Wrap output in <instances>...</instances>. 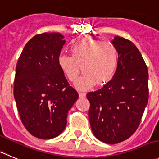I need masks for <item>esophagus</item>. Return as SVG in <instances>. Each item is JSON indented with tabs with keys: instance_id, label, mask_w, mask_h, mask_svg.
Segmentation results:
<instances>
[{
	"instance_id": "esophagus-1",
	"label": "esophagus",
	"mask_w": 159,
	"mask_h": 159,
	"mask_svg": "<svg viewBox=\"0 0 159 159\" xmlns=\"http://www.w3.org/2000/svg\"><path fill=\"white\" fill-rule=\"evenodd\" d=\"M78 94H79V96L81 98H83V97H84V96H86V93H83V92H79V93H78Z\"/></svg>"
}]
</instances>
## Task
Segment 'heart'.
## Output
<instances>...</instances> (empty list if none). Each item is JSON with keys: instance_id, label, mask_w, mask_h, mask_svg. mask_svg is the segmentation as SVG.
I'll return each mask as SVG.
<instances>
[{"instance_id": "obj_1", "label": "heart", "mask_w": 159, "mask_h": 159, "mask_svg": "<svg viewBox=\"0 0 159 159\" xmlns=\"http://www.w3.org/2000/svg\"><path fill=\"white\" fill-rule=\"evenodd\" d=\"M71 56L60 55L58 65L68 80L76 81L82 66L84 75L75 86L80 90L89 89L96 84H107L113 78L118 65V48L110 42L83 38L70 48Z\"/></svg>"}]
</instances>
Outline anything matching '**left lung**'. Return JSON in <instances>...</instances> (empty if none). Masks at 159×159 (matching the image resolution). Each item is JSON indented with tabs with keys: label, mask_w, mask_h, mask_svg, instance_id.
<instances>
[{
	"label": "left lung",
	"mask_w": 159,
	"mask_h": 159,
	"mask_svg": "<svg viewBox=\"0 0 159 159\" xmlns=\"http://www.w3.org/2000/svg\"><path fill=\"white\" fill-rule=\"evenodd\" d=\"M112 43L119 54L116 72L100 89L87 93L92 131L109 144L124 141L136 132L149 96L148 67L138 48L120 37Z\"/></svg>",
	"instance_id": "left-lung-1"
}]
</instances>
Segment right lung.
I'll return each instance as SVG.
<instances>
[{"instance_id":"1","label":"right lung","mask_w":159,"mask_h":159,"mask_svg":"<svg viewBox=\"0 0 159 159\" xmlns=\"http://www.w3.org/2000/svg\"><path fill=\"white\" fill-rule=\"evenodd\" d=\"M59 33L35 35L25 45L16 68L14 97L26 129L43 140L59 136L78 98L58 65L65 43Z\"/></svg>"}]
</instances>
